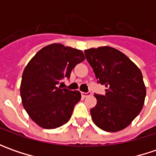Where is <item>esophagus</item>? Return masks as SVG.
Here are the masks:
<instances>
[{
	"label": "esophagus",
	"instance_id": "34e87169",
	"mask_svg": "<svg viewBox=\"0 0 156 156\" xmlns=\"http://www.w3.org/2000/svg\"><path fill=\"white\" fill-rule=\"evenodd\" d=\"M89 95H91V93H90V92H87V93L81 92V96H82V98H86V97L89 96Z\"/></svg>",
	"mask_w": 156,
	"mask_h": 156
}]
</instances>
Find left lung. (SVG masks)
Listing matches in <instances>:
<instances>
[{
  "instance_id": "left-lung-1",
  "label": "left lung",
  "mask_w": 156,
  "mask_h": 156,
  "mask_svg": "<svg viewBox=\"0 0 156 156\" xmlns=\"http://www.w3.org/2000/svg\"><path fill=\"white\" fill-rule=\"evenodd\" d=\"M98 83L106 94H94L96 106L90 109L94 124L104 131L127 128L142 109L146 87L141 70L129 57L111 47L85 50Z\"/></svg>"
}]
</instances>
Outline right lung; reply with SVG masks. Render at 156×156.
Instances as JSON below:
<instances>
[{"mask_svg":"<svg viewBox=\"0 0 156 156\" xmlns=\"http://www.w3.org/2000/svg\"><path fill=\"white\" fill-rule=\"evenodd\" d=\"M84 60L81 50L54 43L41 48L27 63L21 79V101L40 127L56 129L69 122L81 93L58 84L69 79L72 69Z\"/></svg>","mask_w":156,"mask_h":156,"instance_id":"add662e5","label":"right lung"}]
</instances>
